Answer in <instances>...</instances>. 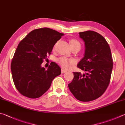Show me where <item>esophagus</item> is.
Instances as JSON below:
<instances>
[{"label": "esophagus", "instance_id": "esophagus-1", "mask_svg": "<svg viewBox=\"0 0 125 125\" xmlns=\"http://www.w3.org/2000/svg\"><path fill=\"white\" fill-rule=\"evenodd\" d=\"M67 72V71L66 70H64V69H61V73H62V74H64V73H65Z\"/></svg>", "mask_w": 125, "mask_h": 125}]
</instances>
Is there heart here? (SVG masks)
Wrapping results in <instances>:
<instances>
[{
	"label": "heart",
	"mask_w": 125,
	"mask_h": 125,
	"mask_svg": "<svg viewBox=\"0 0 125 125\" xmlns=\"http://www.w3.org/2000/svg\"><path fill=\"white\" fill-rule=\"evenodd\" d=\"M70 46H74V45H79L80 46V44L78 41L76 40L72 39L70 40ZM56 46H55V47ZM57 62L60 64V65L62 68L65 69H69L71 68L72 65L75 64V61L73 59H70V58H67L65 57H62L59 58L57 60Z\"/></svg>",
	"instance_id": "1"
}]
</instances>
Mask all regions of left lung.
Listing matches in <instances>:
<instances>
[{
    "mask_svg": "<svg viewBox=\"0 0 125 125\" xmlns=\"http://www.w3.org/2000/svg\"><path fill=\"white\" fill-rule=\"evenodd\" d=\"M85 42L84 57L78 67L86 72H74L68 84L70 92L82 102H89L101 97L109 84L113 62L109 45L104 38L92 31L79 33Z\"/></svg>",
    "mask_w": 125,
    "mask_h": 125,
    "instance_id": "1",
    "label": "left lung"
}]
</instances>
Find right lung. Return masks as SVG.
I'll return each instance as SVG.
<instances>
[{"mask_svg": "<svg viewBox=\"0 0 125 125\" xmlns=\"http://www.w3.org/2000/svg\"><path fill=\"white\" fill-rule=\"evenodd\" d=\"M64 34L48 28L36 29L22 40L13 55L11 70L19 92L30 98L41 97L49 89L54 78L61 74V68L52 62L47 70L43 61Z\"/></svg>", "mask_w": 125, "mask_h": 125, "instance_id": "add662e5", "label": "right lung"}]
</instances>
